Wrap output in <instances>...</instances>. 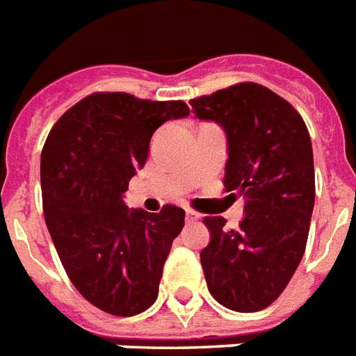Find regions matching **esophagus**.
<instances>
[{
	"mask_svg": "<svg viewBox=\"0 0 356 356\" xmlns=\"http://www.w3.org/2000/svg\"><path fill=\"white\" fill-rule=\"evenodd\" d=\"M200 220V214L194 211H190V209H186V223H194Z\"/></svg>",
	"mask_w": 356,
	"mask_h": 356,
	"instance_id": "obj_1",
	"label": "esophagus"
}]
</instances>
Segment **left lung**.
Wrapping results in <instances>:
<instances>
[{
    "label": "left lung",
    "instance_id": "8db88e82",
    "mask_svg": "<svg viewBox=\"0 0 356 356\" xmlns=\"http://www.w3.org/2000/svg\"><path fill=\"white\" fill-rule=\"evenodd\" d=\"M190 105L197 118L223 127V186L245 197L238 229H225L222 216L203 220L211 231L200 254L207 286L223 307L257 312L281 296L307 248L316 195L309 129L286 99L257 83H238Z\"/></svg>",
    "mask_w": 356,
    "mask_h": 356
}]
</instances>
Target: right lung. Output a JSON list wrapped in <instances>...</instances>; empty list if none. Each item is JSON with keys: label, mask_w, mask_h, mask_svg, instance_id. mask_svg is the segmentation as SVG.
<instances>
[{"label": "right lung", "mask_w": 356, "mask_h": 356, "mask_svg": "<svg viewBox=\"0 0 356 356\" xmlns=\"http://www.w3.org/2000/svg\"><path fill=\"white\" fill-rule=\"evenodd\" d=\"M188 114L184 102L96 92L49 131L40 159L47 231L70 281L103 312L140 314L159 296L184 211L175 205L129 211L123 194L147 161L153 133Z\"/></svg>", "instance_id": "obj_1"}]
</instances>
